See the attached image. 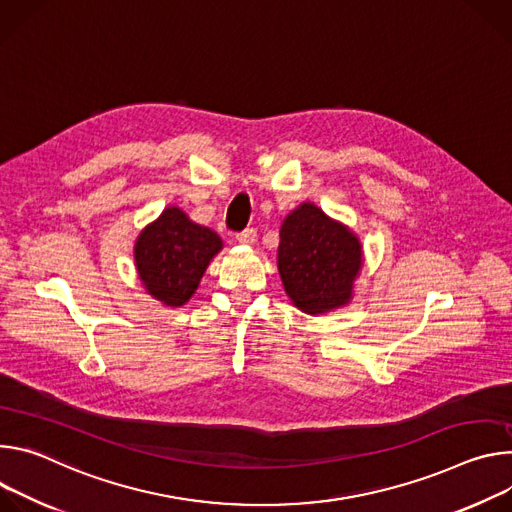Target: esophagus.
Wrapping results in <instances>:
<instances>
[{
    "mask_svg": "<svg viewBox=\"0 0 512 512\" xmlns=\"http://www.w3.org/2000/svg\"><path fill=\"white\" fill-rule=\"evenodd\" d=\"M236 240H238L240 244L250 246V244H254V242H256V230H254V227H246L244 232L236 234Z\"/></svg>",
    "mask_w": 512,
    "mask_h": 512,
    "instance_id": "esophagus-1",
    "label": "esophagus"
}]
</instances>
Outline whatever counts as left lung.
Masks as SVG:
<instances>
[{"mask_svg": "<svg viewBox=\"0 0 512 512\" xmlns=\"http://www.w3.org/2000/svg\"><path fill=\"white\" fill-rule=\"evenodd\" d=\"M362 266V248L348 227L303 203L280 227L278 272L291 301L317 315L344 305Z\"/></svg>", "mask_w": 512, "mask_h": 512, "instance_id": "left-lung-1", "label": "left lung"}]
</instances>
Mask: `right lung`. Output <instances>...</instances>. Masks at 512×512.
<instances>
[{
    "instance_id": "add662e5",
    "label": "right lung",
    "mask_w": 512,
    "mask_h": 512,
    "mask_svg": "<svg viewBox=\"0 0 512 512\" xmlns=\"http://www.w3.org/2000/svg\"><path fill=\"white\" fill-rule=\"evenodd\" d=\"M219 250L221 240L215 232L193 223L179 207H168L140 234L136 266L154 299L181 307Z\"/></svg>"
}]
</instances>
